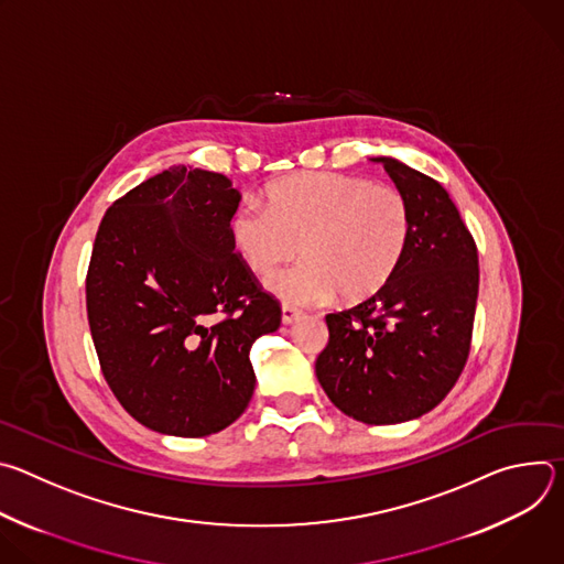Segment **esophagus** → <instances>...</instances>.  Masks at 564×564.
I'll list each match as a JSON object with an SVG mask.
<instances>
[{
	"instance_id": "obj_1",
	"label": "esophagus",
	"mask_w": 564,
	"mask_h": 564,
	"mask_svg": "<svg viewBox=\"0 0 564 564\" xmlns=\"http://www.w3.org/2000/svg\"><path fill=\"white\" fill-rule=\"evenodd\" d=\"M299 316H301V310H296L294 305H288V303H285V305L281 307V321H283L285 326H292Z\"/></svg>"
}]
</instances>
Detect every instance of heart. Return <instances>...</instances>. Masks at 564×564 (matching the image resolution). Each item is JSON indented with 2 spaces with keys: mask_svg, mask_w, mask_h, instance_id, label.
<instances>
[{
  "mask_svg": "<svg viewBox=\"0 0 564 564\" xmlns=\"http://www.w3.org/2000/svg\"><path fill=\"white\" fill-rule=\"evenodd\" d=\"M265 200L268 209L238 207L229 236L257 276L274 274L301 246L305 261L268 283L285 303L321 305L337 294L359 303L379 294L404 263L413 214L392 185L314 172L272 183Z\"/></svg>",
  "mask_w": 564,
  "mask_h": 564,
  "instance_id": "b5f03b06",
  "label": "heart"
}]
</instances>
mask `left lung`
Wrapping results in <instances>:
<instances>
[{"instance_id":"left-lung-1","label":"left lung","mask_w":564,"mask_h":564,"mask_svg":"<svg viewBox=\"0 0 564 564\" xmlns=\"http://www.w3.org/2000/svg\"><path fill=\"white\" fill-rule=\"evenodd\" d=\"M372 160L411 205L409 252L379 294L326 316L330 337L314 370L341 413L381 426L433 411L459 379L479 268L475 240L448 192L394 158Z\"/></svg>"}]
</instances>
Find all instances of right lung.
<instances>
[{"mask_svg":"<svg viewBox=\"0 0 564 564\" xmlns=\"http://www.w3.org/2000/svg\"><path fill=\"white\" fill-rule=\"evenodd\" d=\"M240 194L223 174L183 165L105 214L87 272V314L102 375L142 426L205 437L254 392L252 344L281 326L231 246Z\"/></svg>","mask_w":564,"mask_h":564,"instance_id":"1","label":"right lung"}]
</instances>
